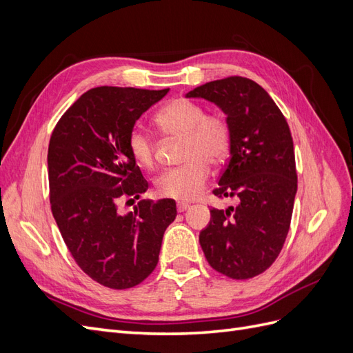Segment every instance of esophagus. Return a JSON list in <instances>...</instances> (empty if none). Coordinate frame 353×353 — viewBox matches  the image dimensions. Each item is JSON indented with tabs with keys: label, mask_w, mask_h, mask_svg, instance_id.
<instances>
[{
	"label": "esophagus",
	"mask_w": 353,
	"mask_h": 353,
	"mask_svg": "<svg viewBox=\"0 0 353 353\" xmlns=\"http://www.w3.org/2000/svg\"><path fill=\"white\" fill-rule=\"evenodd\" d=\"M188 208H190L188 203H184V201H178V203H176V209H178V212H184V210H187Z\"/></svg>",
	"instance_id": "1"
}]
</instances>
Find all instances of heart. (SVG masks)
<instances>
[{
    "mask_svg": "<svg viewBox=\"0 0 353 353\" xmlns=\"http://www.w3.org/2000/svg\"><path fill=\"white\" fill-rule=\"evenodd\" d=\"M154 123L165 137L181 138L179 157L183 165L170 168L156 179L160 196L194 200L209 178V163L221 165L231 148V125L221 113H206L201 104L188 99H175L154 116ZM128 150L143 168L154 165V141L141 128L128 135Z\"/></svg>",
    "mask_w": 353,
    "mask_h": 353,
    "instance_id": "heart-1",
    "label": "heart"
}]
</instances>
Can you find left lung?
I'll return each mask as SVG.
<instances>
[{
    "mask_svg": "<svg viewBox=\"0 0 353 353\" xmlns=\"http://www.w3.org/2000/svg\"><path fill=\"white\" fill-rule=\"evenodd\" d=\"M187 97L215 103L227 114L230 159L213 194L240 200L227 210L210 209L199 237L203 253L230 279H253L279 258L290 230L297 191L290 128L270 94L248 78L212 81Z\"/></svg>",
    "mask_w": 353,
    "mask_h": 353,
    "instance_id": "obj_1",
    "label": "left lung"
}]
</instances>
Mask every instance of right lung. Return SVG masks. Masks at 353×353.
<instances>
[{"label": "right lung", "mask_w": 353, "mask_h": 353, "mask_svg": "<svg viewBox=\"0 0 353 353\" xmlns=\"http://www.w3.org/2000/svg\"><path fill=\"white\" fill-rule=\"evenodd\" d=\"M166 90L97 87L82 94L57 122L48 145L50 203L74 262L99 284L123 290L143 283L159 262L172 199L140 200L148 188L128 135Z\"/></svg>", "instance_id": "add662e5"}]
</instances>
